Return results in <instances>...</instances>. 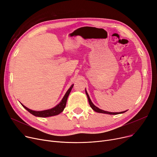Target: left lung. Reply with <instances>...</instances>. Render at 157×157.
<instances>
[{
    "label": "left lung",
    "mask_w": 157,
    "mask_h": 157,
    "mask_svg": "<svg viewBox=\"0 0 157 157\" xmlns=\"http://www.w3.org/2000/svg\"><path fill=\"white\" fill-rule=\"evenodd\" d=\"M86 95L87 96V98H88V101H89V105L91 106V107L92 108V109L93 110H94L96 113H103V114H110V115H116V114H123L125 112H126V110L123 111V112H120V113H110V112H108V111H105V110H103L101 109H100L99 108H98L97 107H96L94 104L92 103L90 98H89V94L87 93V91L86 90Z\"/></svg>",
    "instance_id": "1"
}]
</instances>
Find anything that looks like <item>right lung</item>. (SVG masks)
Listing matches in <instances>:
<instances>
[{"label": "right lung", "mask_w": 157, "mask_h": 157, "mask_svg": "<svg viewBox=\"0 0 157 157\" xmlns=\"http://www.w3.org/2000/svg\"><path fill=\"white\" fill-rule=\"evenodd\" d=\"M73 87V84L71 85V86L69 88V89L67 92L66 93L65 95L64 96L63 98L61 101V102L59 103L58 105H57L56 107L54 108H52L51 109H48V110H41V111H36V110H33L28 109L25 106H24L23 104H21V105L23 106L28 112H29L30 113L32 114L33 115L37 116V117H50V116H56L60 114L63 111L66 105V101L67 99H68V97L71 91V89Z\"/></svg>", "instance_id": "right-lung-1"}]
</instances>
